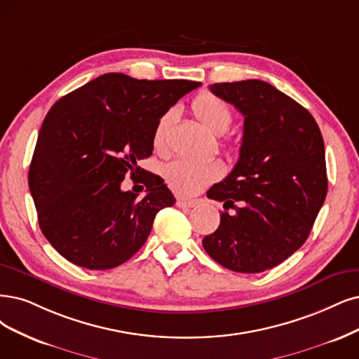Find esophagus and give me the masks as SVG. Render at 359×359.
<instances>
[{"mask_svg":"<svg viewBox=\"0 0 359 359\" xmlns=\"http://www.w3.org/2000/svg\"><path fill=\"white\" fill-rule=\"evenodd\" d=\"M177 207L179 208H192L196 205V201L195 200H188V198H180V200H177Z\"/></svg>","mask_w":359,"mask_h":359,"instance_id":"1","label":"esophagus"}]
</instances>
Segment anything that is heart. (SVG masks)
Here are the masks:
<instances>
[{
  "mask_svg": "<svg viewBox=\"0 0 359 359\" xmlns=\"http://www.w3.org/2000/svg\"><path fill=\"white\" fill-rule=\"evenodd\" d=\"M191 112L195 119L213 136H222L232 124L233 114L231 106L211 93H201L191 103ZM175 123V112L168 111L159 116L152 133L155 151H168V133ZM223 167L216 161H198V159H177L165 165L163 176L168 187L179 195L191 196L201 192L211 182L222 176Z\"/></svg>",
  "mask_w": 359,
  "mask_h": 359,
  "instance_id": "obj_1",
  "label": "heart"
}]
</instances>
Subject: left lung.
<instances>
[{
    "mask_svg": "<svg viewBox=\"0 0 359 359\" xmlns=\"http://www.w3.org/2000/svg\"><path fill=\"white\" fill-rule=\"evenodd\" d=\"M244 115L240 158L207 192L223 205L203 247L223 268L259 273L308 240L327 195L325 149L315 118L260 79L210 86Z\"/></svg>",
    "mask_w": 359,
    "mask_h": 359,
    "instance_id": "left-lung-1",
    "label": "left lung"
}]
</instances>
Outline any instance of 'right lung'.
I'll use <instances>...</instances> for the list:
<instances>
[{
    "label": "right lung",
    "instance_id": "obj_1",
    "mask_svg": "<svg viewBox=\"0 0 359 359\" xmlns=\"http://www.w3.org/2000/svg\"><path fill=\"white\" fill-rule=\"evenodd\" d=\"M200 86L111 72L51 106L28 182L39 228L59 255L76 266L104 271L137 253L158 211L176 203L164 180L137 161L152 155L159 116ZM127 174L145 184L144 197L121 189Z\"/></svg>",
    "mask_w": 359,
    "mask_h": 359
}]
</instances>
